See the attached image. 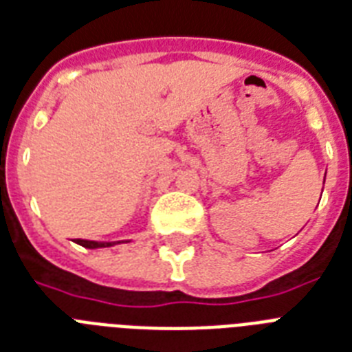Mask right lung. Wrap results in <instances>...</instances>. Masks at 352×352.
Masks as SVG:
<instances>
[{"label":"right lung","instance_id":"right-lung-1","mask_svg":"<svg viewBox=\"0 0 352 352\" xmlns=\"http://www.w3.org/2000/svg\"><path fill=\"white\" fill-rule=\"evenodd\" d=\"M75 243L84 248H106V246H113L117 243H100V241H88V239H75ZM120 243V241H118Z\"/></svg>","mask_w":352,"mask_h":352}]
</instances>
